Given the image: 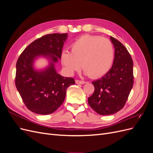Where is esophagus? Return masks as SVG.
Here are the masks:
<instances>
[{"mask_svg": "<svg viewBox=\"0 0 153 153\" xmlns=\"http://www.w3.org/2000/svg\"><path fill=\"white\" fill-rule=\"evenodd\" d=\"M75 83L76 84H85V81H82V80H75Z\"/></svg>", "mask_w": 153, "mask_h": 153, "instance_id": "34e87169", "label": "esophagus"}]
</instances>
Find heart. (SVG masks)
<instances>
[{"label": "heart", "mask_w": 153, "mask_h": 153, "mask_svg": "<svg viewBox=\"0 0 153 153\" xmlns=\"http://www.w3.org/2000/svg\"><path fill=\"white\" fill-rule=\"evenodd\" d=\"M114 49L108 39L98 36L83 35L71 46V53L64 51L61 62L69 74L79 70L82 66L84 74L92 78L105 75L112 68Z\"/></svg>", "instance_id": "b5f03b06"}]
</instances>
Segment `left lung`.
I'll use <instances>...</instances> for the list:
<instances>
[{
	"label": "left lung",
	"instance_id": "left-lung-1",
	"mask_svg": "<svg viewBox=\"0 0 153 153\" xmlns=\"http://www.w3.org/2000/svg\"><path fill=\"white\" fill-rule=\"evenodd\" d=\"M115 48L113 65L109 71L92 82L94 92L88 103L100 115H112L121 110L133 85V63L124 46L110 36Z\"/></svg>",
	"mask_w": 153,
	"mask_h": 153
}]
</instances>
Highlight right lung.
<instances>
[{
    "instance_id": "obj_1",
    "label": "right lung",
    "mask_w": 153,
    "mask_h": 153,
    "mask_svg": "<svg viewBox=\"0 0 153 153\" xmlns=\"http://www.w3.org/2000/svg\"><path fill=\"white\" fill-rule=\"evenodd\" d=\"M68 34L45 35L30 43L16 62L15 84L22 99L29 110L37 114H52L65 99L69 86L75 84L73 78L57 73L55 64L61 58ZM41 57L49 65L37 70L34 62Z\"/></svg>"
}]
</instances>
